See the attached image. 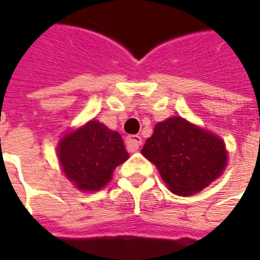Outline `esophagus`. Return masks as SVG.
Here are the masks:
<instances>
[{
	"mask_svg": "<svg viewBox=\"0 0 260 260\" xmlns=\"http://www.w3.org/2000/svg\"><path fill=\"white\" fill-rule=\"evenodd\" d=\"M125 145H127L128 152H136V150H139V147L142 145V137L140 136H128L125 140Z\"/></svg>",
	"mask_w": 260,
	"mask_h": 260,
	"instance_id": "1",
	"label": "esophagus"
}]
</instances>
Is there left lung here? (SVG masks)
<instances>
[{"label":"left lung","instance_id":"8db88e82","mask_svg":"<svg viewBox=\"0 0 260 260\" xmlns=\"http://www.w3.org/2000/svg\"><path fill=\"white\" fill-rule=\"evenodd\" d=\"M142 155L155 164L174 194L184 197L204 189L227 164L223 140L181 117L157 123Z\"/></svg>","mask_w":260,"mask_h":260}]
</instances>
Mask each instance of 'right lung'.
<instances>
[{
  "label": "right lung",
  "mask_w": 260,
  "mask_h": 260,
  "mask_svg": "<svg viewBox=\"0 0 260 260\" xmlns=\"http://www.w3.org/2000/svg\"><path fill=\"white\" fill-rule=\"evenodd\" d=\"M57 155L69 181L82 191L101 189L128 157L121 136L95 120L65 136Z\"/></svg>",
  "instance_id": "add662e5"
}]
</instances>
